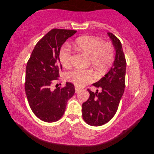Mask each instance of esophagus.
<instances>
[{
    "label": "esophagus",
    "instance_id": "34e87169",
    "mask_svg": "<svg viewBox=\"0 0 154 154\" xmlns=\"http://www.w3.org/2000/svg\"><path fill=\"white\" fill-rule=\"evenodd\" d=\"M75 92H76V93H78V92H79V91H81V90H82L83 89H82V88H80V87H75Z\"/></svg>",
    "mask_w": 154,
    "mask_h": 154
}]
</instances>
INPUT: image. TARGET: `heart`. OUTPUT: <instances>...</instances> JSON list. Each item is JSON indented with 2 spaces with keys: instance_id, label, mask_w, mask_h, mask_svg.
<instances>
[{
  "instance_id": "obj_1",
  "label": "heart",
  "mask_w": 154,
  "mask_h": 154,
  "mask_svg": "<svg viewBox=\"0 0 154 154\" xmlns=\"http://www.w3.org/2000/svg\"><path fill=\"white\" fill-rule=\"evenodd\" d=\"M79 51L89 55L90 63L100 72H105L114 60V48L109 42H103L94 36H83L75 41ZM60 61L65 67L71 63V52L68 45L62 47L59 54ZM66 79L77 87H83L97 79V74L93 69H75L66 74Z\"/></svg>"
}]
</instances>
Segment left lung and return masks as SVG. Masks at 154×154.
Returning <instances> with one entry per match:
<instances>
[{"mask_svg": "<svg viewBox=\"0 0 154 154\" xmlns=\"http://www.w3.org/2000/svg\"><path fill=\"white\" fill-rule=\"evenodd\" d=\"M116 50L115 60L110 71L93 85L101 88L100 93H90L89 99L82 105L83 119L87 124L99 126L107 123L115 115L125 88L126 61L122 44L113 34L108 32Z\"/></svg>", "mask_w": 154, "mask_h": 154, "instance_id": "left-lung-1", "label": "left lung"}]
</instances>
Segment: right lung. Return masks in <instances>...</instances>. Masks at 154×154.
I'll use <instances>...</instances> for the list:
<instances>
[{"label": "right lung", "mask_w": 154, "mask_h": 154, "mask_svg": "<svg viewBox=\"0 0 154 154\" xmlns=\"http://www.w3.org/2000/svg\"><path fill=\"white\" fill-rule=\"evenodd\" d=\"M76 30L52 29L38 41L27 62L25 91L32 112L46 122L60 120L67 100L73 96L75 87L66 83L63 87H51L60 77L62 66L59 59L61 45Z\"/></svg>", "instance_id": "right-lung-1"}]
</instances>
